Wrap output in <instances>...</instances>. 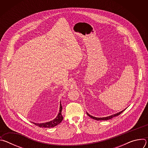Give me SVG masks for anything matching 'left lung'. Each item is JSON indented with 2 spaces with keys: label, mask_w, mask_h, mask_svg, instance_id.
<instances>
[{
  "label": "left lung",
  "mask_w": 148,
  "mask_h": 148,
  "mask_svg": "<svg viewBox=\"0 0 148 148\" xmlns=\"http://www.w3.org/2000/svg\"><path fill=\"white\" fill-rule=\"evenodd\" d=\"M125 110H126V108H125V110H123V111H121V112H118V113H116V114H113V115H110V116H109L103 117V118H97V117H94V116H93L90 115V114H88L87 112V115H88L90 118H92V119H95V120H97V121H101V120L105 121V120H108V119H110L112 118L113 117H115V116H118V115H120V114H121L123 111H124Z\"/></svg>",
  "instance_id": "1"
}]
</instances>
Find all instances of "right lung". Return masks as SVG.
I'll return each mask as SVG.
<instances>
[{
    "label": "right lung",
    "mask_w": 148,
    "mask_h": 148,
    "mask_svg": "<svg viewBox=\"0 0 148 148\" xmlns=\"http://www.w3.org/2000/svg\"><path fill=\"white\" fill-rule=\"evenodd\" d=\"M62 107L61 106V102H60V111H59V113L57 115V117L49 122H45V123H34L33 122L34 125L39 126L40 128H51V127H54L55 126L58 125L60 123H61V122L62 121L63 119V116L61 115V111H62Z\"/></svg>",
    "instance_id": "1"
}]
</instances>
